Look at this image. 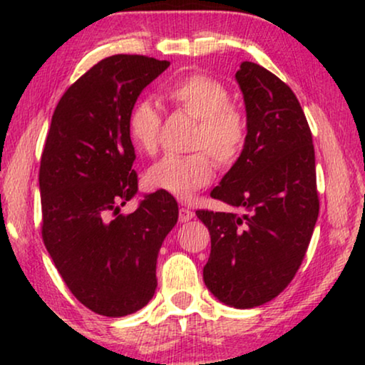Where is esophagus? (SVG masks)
<instances>
[{"mask_svg":"<svg viewBox=\"0 0 365 365\" xmlns=\"http://www.w3.org/2000/svg\"><path fill=\"white\" fill-rule=\"evenodd\" d=\"M192 217H194V212L191 211V209L182 207L181 211H179V221H181V222H187V221H191Z\"/></svg>","mask_w":365,"mask_h":365,"instance_id":"34e87169","label":"esophagus"}]
</instances>
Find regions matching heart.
I'll return each mask as SVG.
<instances>
[{
  "label": "heart",
  "instance_id": "b5f03b06",
  "mask_svg": "<svg viewBox=\"0 0 365 365\" xmlns=\"http://www.w3.org/2000/svg\"><path fill=\"white\" fill-rule=\"evenodd\" d=\"M166 98L196 121L191 149L187 156H166L153 164L146 173V181L153 189L166 191L182 201L197 189L207 186L214 174V161L229 168L237 161L247 136L244 113L231 103V94L216 79L192 74L173 83L166 89ZM161 114L148 99L134 104L128 119V133L133 146L143 154H153L158 148Z\"/></svg>",
  "mask_w": 365,
  "mask_h": 365
}]
</instances>
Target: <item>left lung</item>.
<instances>
[{"instance_id": "1", "label": "left lung", "mask_w": 365, "mask_h": 365, "mask_svg": "<svg viewBox=\"0 0 365 365\" xmlns=\"http://www.w3.org/2000/svg\"><path fill=\"white\" fill-rule=\"evenodd\" d=\"M247 136L234 166L212 189L237 212L196 211L211 234L202 276L219 301L262 306L301 267L319 216L312 134L296 94L276 74L244 61L236 73Z\"/></svg>"}]
</instances>
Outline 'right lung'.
I'll return each mask as SVG.
<instances>
[{
	"label": "right lung",
	"mask_w": 365,
	"mask_h": 365,
	"mask_svg": "<svg viewBox=\"0 0 365 365\" xmlns=\"http://www.w3.org/2000/svg\"><path fill=\"white\" fill-rule=\"evenodd\" d=\"M169 61L114 54L83 74L59 99L39 166L43 242L69 291L106 317L143 309L156 291V262L178 222L166 191L138 194L129 113Z\"/></svg>",
	"instance_id": "1"
}]
</instances>
